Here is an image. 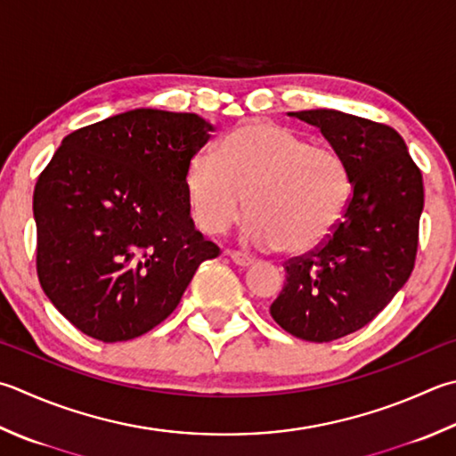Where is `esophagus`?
Returning a JSON list of instances; mask_svg holds the SVG:
<instances>
[{
  "instance_id": "34e87169",
  "label": "esophagus",
  "mask_w": 456,
  "mask_h": 456,
  "mask_svg": "<svg viewBox=\"0 0 456 456\" xmlns=\"http://www.w3.org/2000/svg\"><path fill=\"white\" fill-rule=\"evenodd\" d=\"M226 254L232 257V262L240 265V268H248V265L254 264L252 257L246 256V254H240V252H226Z\"/></svg>"
}]
</instances>
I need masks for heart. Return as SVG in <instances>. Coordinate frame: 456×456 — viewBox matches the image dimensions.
<instances>
[{
  "mask_svg": "<svg viewBox=\"0 0 456 456\" xmlns=\"http://www.w3.org/2000/svg\"><path fill=\"white\" fill-rule=\"evenodd\" d=\"M191 214L206 234L248 216L242 238L262 250L307 254L339 228L354 194L341 152L312 144L294 128L254 121L232 131L218 152H196L186 167Z\"/></svg>",
  "mask_w": 456,
  "mask_h": 456,
  "instance_id": "obj_1",
  "label": "heart"
}]
</instances>
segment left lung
<instances>
[{
	"label": "left lung",
	"instance_id": "8db88e82",
	"mask_svg": "<svg viewBox=\"0 0 456 456\" xmlns=\"http://www.w3.org/2000/svg\"><path fill=\"white\" fill-rule=\"evenodd\" d=\"M317 126L349 162L354 196L315 252L286 264L270 305L281 330L325 343L362 330L405 286L415 265L423 176L395 128L333 109L289 113Z\"/></svg>",
	"mask_w": 456,
	"mask_h": 456
}]
</instances>
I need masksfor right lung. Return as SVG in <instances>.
Segmentation results:
<instances>
[{"instance_id":"obj_1","label":"right lung","mask_w":456,"mask_h":456,"mask_svg":"<svg viewBox=\"0 0 456 456\" xmlns=\"http://www.w3.org/2000/svg\"><path fill=\"white\" fill-rule=\"evenodd\" d=\"M212 131L194 113L126 110L67 134L39 175L37 276L85 335L115 343L151 331L220 254L194 228L184 191Z\"/></svg>"}]
</instances>
